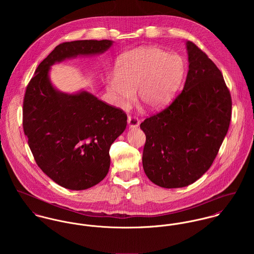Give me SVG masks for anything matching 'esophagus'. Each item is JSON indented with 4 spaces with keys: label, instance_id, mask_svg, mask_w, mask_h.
I'll list each match as a JSON object with an SVG mask.
<instances>
[{
    "label": "esophagus",
    "instance_id": "34e87169",
    "mask_svg": "<svg viewBox=\"0 0 254 254\" xmlns=\"http://www.w3.org/2000/svg\"><path fill=\"white\" fill-rule=\"evenodd\" d=\"M127 121H128V125H129L130 128H136V127H138L140 125V120L136 116L129 115Z\"/></svg>",
    "mask_w": 254,
    "mask_h": 254
}]
</instances>
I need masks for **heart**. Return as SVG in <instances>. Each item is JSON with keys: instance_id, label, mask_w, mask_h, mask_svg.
<instances>
[{"instance_id": "1", "label": "heart", "mask_w": 254, "mask_h": 254, "mask_svg": "<svg viewBox=\"0 0 254 254\" xmlns=\"http://www.w3.org/2000/svg\"><path fill=\"white\" fill-rule=\"evenodd\" d=\"M186 64L179 55H169L158 47H146L125 54L118 62L115 75L108 80V91L119 107L134 99L150 109L162 108L181 84Z\"/></svg>"}]
</instances>
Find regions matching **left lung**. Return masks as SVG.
Returning <instances> with one entry per match:
<instances>
[{
  "mask_svg": "<svg viewBox=\"0 0 254 254\" xmlns=\"http://www.w3.org/2000/svg\"><path fill=\"white\" fill-rule=\"evenodd\" d=\"M187 51L183 91L140 126L145 134V175L166 189L189 186L209 169L232 117L231 94L221 71L192 42H187Z\"/></svg>",
  "mask_w": 254,
  "mask_h": 254,
  "instance_id": "8db88e82",
  "label": "left lung"
}]
</instances>
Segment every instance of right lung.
<instances>
[{
	"instance_id": "add662e5",
	"label": "right lung",
	"mask_w": 254,
	"mask_h": 254,
	"mask_svg": "<svg viewBox=\"0 0 254 254\" xmlns=\"http://www.w3.org/2000/svg\"><path fill=\"white\" fill-rule=\"evenodd\" d=\"M110 40L60 44L38 65L23 100V130L38 166L60 186L75 190L102 181L110 165L109 148L126 128L127 115L88 92L56 90L50 67L65 59L102 54Z\"/></svg>"
}]
</instances>
